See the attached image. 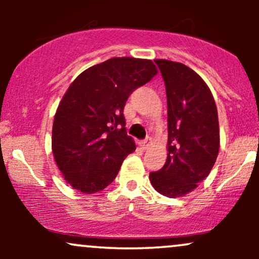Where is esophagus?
<instances>
[{
  "mask_svg": "<svg viewBox=\"0 0 259 259\" xmlns=\"http://www.w3.org/2000/svg\"><path fill=\"white\" fill-rule=\"evenodd\" d=\"M151 145H152V140H151V138L145 139L144 141L141 142V146H142V148H144V150H147L148 147H151Z\"/></svg>",
  "mask_w": 259,
  "mask_h": 259,
  "instance_id": "34e87169",
  "label": "esophagus"
}]
</instances>
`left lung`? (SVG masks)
I'll list each match as a JSON object with an SVG mask.
<instances>
[{
    "label": "left lung",
    "mask_w": 259,
    "mask_h": 259,
    "mask_svg": "<svg viewBox=\"0 0 259 259\" xmlns=\"http://www.w3.org/2000/svg\"><path fill=\"white\" fill-rule=\"evenodd\" d=\"M165 84L168 106L167 160L150 173L157 192L181 197L208 177L219 152L217 106L204 80L187 65L154 59Z\"/></svg>",
    "instance_id": "left-lung-1"
}]
</instances>
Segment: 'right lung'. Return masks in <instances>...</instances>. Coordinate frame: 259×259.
Wrapping results in <instances>:
<instances>
[{
  "instance_id": "right-lung-1",
  "label": "right lung",
  "mask_w": 259,
  "mask_h": 259,
  "mask_svg": "<svg viewBox=\"0 0 259 259\" xmlns=\"http://www.w3.org/2000/svg\"><path fill=\"white\" fill-rule=\"evenodd\" d=\"M157 73L151 59L114 57L92 65L69 85L53 119L52 152L74 190L95 194L115 179L136 148L124 127V106Z\"/></svg>"
}]
</instances>
